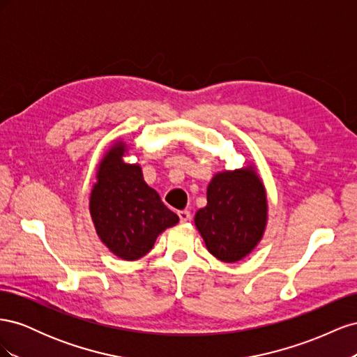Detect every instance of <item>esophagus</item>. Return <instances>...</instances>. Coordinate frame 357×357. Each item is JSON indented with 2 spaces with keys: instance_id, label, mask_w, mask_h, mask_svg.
<instances>
[{
  "instance_id": "esophagus-1",
  "label": "esophagus",
  "mask_w": 357,
  "mask_h": 357,
  "mask_svg": "<svg viewBox=\"0 0 357 357\" xmlns=\"http://www.w3.org/2000/svg\"><path fill=\"white\" fill-rule=\"evenodd\" d=\"M178 218H180V222L181 223H186L190 220V213L188 210H183V211H178Z\"/></svg>"
}]
</instances>
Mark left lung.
I'll use <instances>...</instances> for the list:
<instances>
[{"label": "left lung", "instance_id": "left-lung-1", "mask_svg": "<svg viewBox=\"0 0 357 357\" xmlns=\"http://www.w3.org/2000/svg\"><path fill=\"white\" fill-rule=\"evenodd\" d=\"M193 220L208 252L219 261L234 264L250 255L268 223L266 189L256 167L215 172L207 188V205Z\"/></svg>", "mask_w": 357, "mask_h": 357}]
</instances>
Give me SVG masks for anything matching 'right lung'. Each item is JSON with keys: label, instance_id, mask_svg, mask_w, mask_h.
Instances as JSON below:
<instances>
[{"label": "right lung", "instance_id": "add662e5", "mask_svg": "<svg viewBox=\"0 0 357 357\" xmlns=\"http://www.w3.org/2000/svg\"><path fill=\"white\" fill-rule=\"evenodd\" d=\"M129 144L117 138L96 165L89 213L96 235L123 261L152 250L158 236L178 223V215L144 181L139 164H129Z\"/></svg>", "mask_w": 357, "mask_h": 357}]
</instances>
